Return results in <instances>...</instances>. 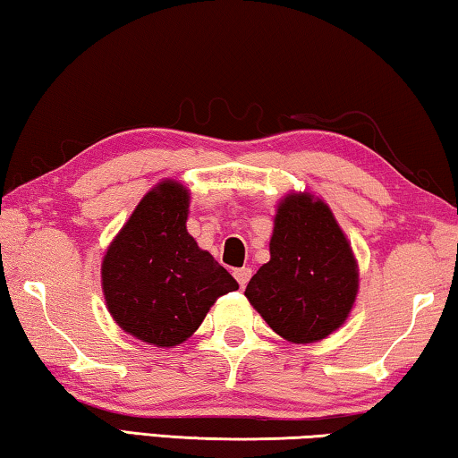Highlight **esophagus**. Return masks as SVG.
<instances>
[{"instance_id": "1", "label": "esophagus", "mask_w": 458, "mask_h": 458, "mask_svg": "<svg viewBox=\"0 0 458 458\" xmlns=\"http://www.w3.org/2000/svg\"><path fill=\"white\" fill-rule=\"evenodd\" d=\"M233 276H235V280L239 283V286H245L250 283V278H251V268H237L235 272H233Z\"/></svg>"}]
</instances>
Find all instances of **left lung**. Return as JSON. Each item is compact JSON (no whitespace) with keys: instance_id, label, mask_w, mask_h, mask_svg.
<instances>
[{"instance_id":"1","label":"left lung","mask_w":458,"mask_h":458,"mask_svg":"<svg viewBox=\"0 0 458 458\" xmlns=\"http://www.w3.org/2000/svg\"><path fill=\"white\" fill-rule=\"evenodd\" d=\"M358 293L356 259L332 210L311 194L280 202L270 262L253 274L245 297L284 340L311 344L346 321Z\"/></svg>"}]
</instances>
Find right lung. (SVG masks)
I'll list each match as a JSON object with an SVG mask.
<instances>
[{"label": "right lung", "instance_id": "1", "mask_svg": "<svg viewBox=\"0 0 458 458\" xmlns=\"http://www.w3.org/2000/svg\"><path fill=\"white\" fill-rule=\"evenodd\" d=\"M188 190L165 180L145 194L104 256L108 311L126 334L170 348L192 335L213 302L239 284L188 235Z\"/></svg>", "mask_w": 458, "mask_h": 458}]
</instances>
